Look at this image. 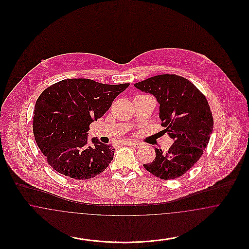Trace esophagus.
<instances>
[{
	"instance_id": "1",
	"label": "esophagus",
	"mask_w": 249,
	"mask_h": 249,
	"mask_svg": "<svg viewBox=\"0 0 249 249\" xmlns=\"http://www.w3.org/2000/svg\"><path fill=\"white\" fill-rule=\"evenodd\" d=\"M126 143L130 146H132L134 148H139L141 146V143L140 142H132V141H127Z\"/></svg>"
}]
</instances>
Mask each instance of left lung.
I'll return each mask as SVG.
<instances>
[{
    "mask_svg": "<svg viewBox=\"0 0 249 249\" xmlns=\"http://www.w3.org/2000/svg\"><path fill=\"white\" fill-rule=\"evenodd\" d=\"M134 87L157 99L163 131L174 140L166 153L155 148L154 160L143 167L164 180L183 176L200 160L213 131L206 98L188 79L176 74L156 75Z\"/></svg>",
    "mask_w": 249,
    "mask_h": 249,
    "instance_id": "8db88e82",
    "label": "left lung"
}]
</instances>
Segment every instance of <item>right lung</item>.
Masks as SVG:
<instances>
[{"instance_id":"add662e5","label":"right lung","mask_w":249,"mask_h":249,"mask_svg":"<svg viewBox=\"0 0 249 249\" xmlns=\"http://www.w3.org/2000/svg\"><path fill=\"white\" fill-rule=\"evenodd\" d=\"M130 84L107 85L90 79H64L45 89L34 112L36 141L59 174L78 180L103 173L115 148L97 137L89 142V127L102 118Z\"/></svg>"}]
</instances>
